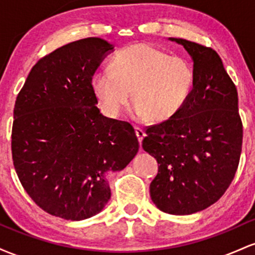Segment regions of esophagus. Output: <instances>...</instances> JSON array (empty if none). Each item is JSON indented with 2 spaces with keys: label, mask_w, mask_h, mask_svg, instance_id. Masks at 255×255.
Segmentation results:
<instances>
[{
  "label": "esophagus",
  "mask_w": 255,
  "mask_h": 255,
  "mask_svg": "<svg viewBox=\"0 0 255 255\" xmlns=\"http://www.w3.org/2000/svg\"><path fill=\"white\" fill-rule=\"evenodd\" d=\"M134 131H135V135L137 137V141H139V144L141 145L142 139H144V136H145L144 130H142L141 128H139V127H134Z\"/></svg>",
  "instance_id": "34e87169"
}]
</instances>
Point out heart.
Listing matches in <instances>:
<instances>
[{"label": "heart", "instance_id": "obj_1", "mask_svg": "<svg viewBox=\"0 0 255 255\" xmlns=\"http://www.w3.org/2000/svg\"><path fill=\"white\" fill-rule=\"evenodd\" d=\"M93 90L102 109L118 118L130 99L136 115L150 122L168 121L182 109L194 85L192 66L151 44H134L116 52L110 69L97 73Z\"/></svg>", "mask_w": 255, "mask_h": 255}]
</instances>
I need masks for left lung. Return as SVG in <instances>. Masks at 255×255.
<instances>
[{
    "label": "left lung",
    "instance_id": "1",
    "mask_svg": "<svg viewBox=\"0 0 255 255\" xmlns=\"http://www.w3.org/2000/svg\"><path fill=\"white\" fill-rule=\"evenodd\" d=\"M194 62L191 96L174 118L146 127L142 148L157 159L153 204L170 215H192L215 204L230 186L242 148L238 90L209 46L170 38Z\"/></svg>",
    "mask_w": 255,
    "mask_h": 255
}]
</instances>
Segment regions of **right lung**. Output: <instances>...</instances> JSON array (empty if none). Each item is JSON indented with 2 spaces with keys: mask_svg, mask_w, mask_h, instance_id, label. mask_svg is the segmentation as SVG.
I'll return each mask as SVG.
<instances>
[{
  "mask_svg": "<svg viewBox=\"0 0 255 255\" xmlns=\"http://www.w3.org/2000/svg\"><path fill=\"white\" fill-rule=\"evenodd\" d=\"M113 45L90 37L32 67L14 107L11 156L22 187L49 215L81 221L110 199L109 171L139 150L133 127L96 107L92 77Z\"/></svg>",
  "mask_w": 255,
  "mask_h": 255,
  "instance_id": "1",
  "label": "right lung"
}]
</instances>
